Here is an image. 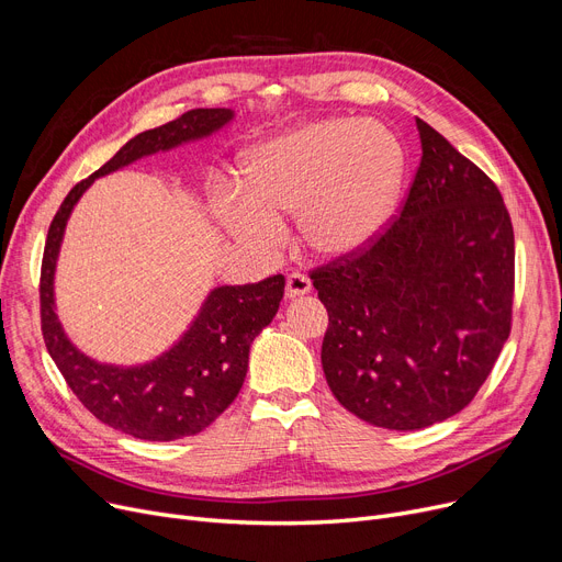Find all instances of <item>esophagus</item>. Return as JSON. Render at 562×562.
<instances>
[{
	"label": "esophagus",
	"instance_id": "1",
	"mask_svg": "<svg viewBox=\"0 0 562 562\" xmlns=\"http://www.w3.org/2000/svg\"><path fill=\"white\" fill-rule=\"evenodd\" d=\"M310 291H312V282L307 276L291 273L286 278V286H284L286 299H299V296H305V293H310Z\"/></svg>",
	"mask_w": 562,
	"mask_h": 562
}]
</instances>
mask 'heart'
Segmentation results:
<instances>
[{
	"mask_svg": "<svg viewBox=\"0 0 562 562\" xmlns=\"http://www.w3.org/2000/svg\"><path fill=\"white\" fill-rule=\"evenodd\" d=\"M241 172L244 184H227L214 198L232 239L276 252L282 221L299 216L303 244L335 259L367 248L392 221L405 153L387 127L326 117L255 145Z\"/></svg>",
	"mask_w": 562,
	"mask_h": 562,
	"instance_id": "1",
	"label": "heart"
}]
</instances>
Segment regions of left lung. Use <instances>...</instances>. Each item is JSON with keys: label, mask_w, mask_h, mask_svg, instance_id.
Instances as JSON below:
<instances>
[{"label": "left lung", "mask_w": 562, "mask_h": 562, "mask_svg": "<svg viewBox=\"0 0 562 562\" xmlns=\"http://www.w3.org/2000/svg\"><path fill=\"white\" fill-rule=\"evenodd\" d=\"M422 164L401 216L362 252L312 271L330 326L335 398L390 430L445 422L476 396L510 335L515 234L490 177L417 117Z\"/></svg>", "instance_id": "8db88e82"}]
</instances>
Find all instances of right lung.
<instances>
[{
	"label": "right lung",
	"mask_w": 562,
	"mask_h": 562,
	"mask_svg": "<svg viewBox=\"0 0 562 562\" xmlns=\"http://www.w3.org/2000/svg\"><path fill=\"white\" fill-rule=\"evenodd\" d=\"M232 117V109H193L172 123L140 132L66 195L47 232L41 271V318L49 356L88 412L102 424L145 441L198 435L229 407L246 380L255 337L278 314L284 278L273 276L257 284L212 289L189 328L168 350L150 362L125 367L93 360L66 335L54 303L58 252L75 204L98 177L212 136Z\"/></svg>",
	"instance_id": "1"
}]
</instances>
